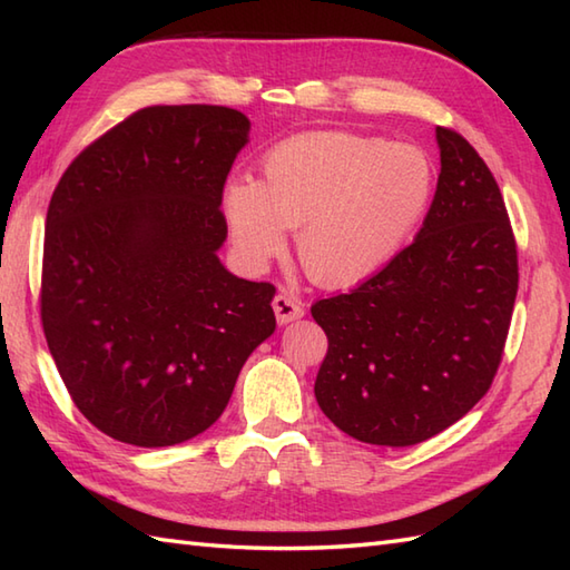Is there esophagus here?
<instances>
[{
    "instance_id": "esophagus-1",
    "label": "esophagus",
    "mask_w": 570,
    "mask_h": 570,
    "mask_svg": "<svg viewBox=\"0 0 570 570\" xmlns=\"http://www.w3.org/2000/svg\"><path fill=\"white\" fill-rule=\"evenodd\" d=\"M272 308L276 313V321L282 323V325L284 323H292V321H298L301 316H304V304H301V301L294 294H288V292L276 294L274 301H272Z\"/></svg>"
}]
</instances>
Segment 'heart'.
Here are the masks:
<instances>
[{"instance_id":"heart-1","label":"heart","mask_w":570,"mask_h":570,"mask_svg":"<svg viewBox=\"0 0 570 570\" xmlns=\"http://www.w3.org/2000/svg\"><path fill=\"white\" fill-rule=\"evenodd\" d=\"M433 196L421 149L350 131H306L266 151L262 184L223 190L229 239L249 269L284 254L298 229V259L323 286L343 288L382 272L414 233Z\"/></svg>"}]
</instances>
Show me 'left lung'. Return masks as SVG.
<instances>
[{
    "mask_svg": "<svg viewBox=\"0 0 570 570\" xmlns=\"http://www.w3.org/2000/svg\"><path fill=\"white\" fill-rule=\"evenodd\" d=\"M439 186L416 239L350 294L321 298L316 402L372 445H416L463 419L498 374L517 298V242L498 180L435 129Z\"/></svg>",
    "mask_w": 570,
    "mask_h": 570,
    "instance_id": "8db88e82",
    "label": "left lung"
}]
</instances>
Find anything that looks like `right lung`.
<instances>
[{"label": "right lung", "instance_id": "add662e5", "mask_svg": "<svg viewBox=\"0 0 570 570\" xmlns=\"http://www.w3.org/2000/svg\"><path fill=\"white\" fill-rule=\"evenodd\" d=\"M249 119L220 105L129 115L60 176L46 215L41 323L72 402L139 448L210 429L276 288L229 274L223 188Z\"/></svg>", "mask_w": 570, "mask_h": 570}]
</instances>
